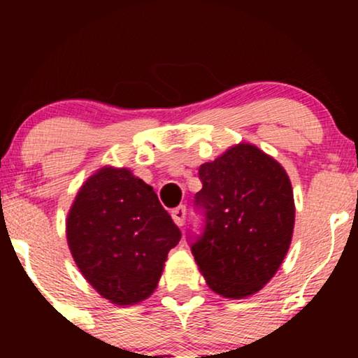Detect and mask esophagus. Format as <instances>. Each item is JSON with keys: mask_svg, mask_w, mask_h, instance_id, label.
<instances>
[{"mask_svg": "<svg viewBox=\"0 0 358 358\" xmlns=\"http://www.w3.org/2000/svg\"><path fill=\"white\" fill-rule=\"evenodd\" d=\"M185 217H187V207L185 205H180V207H176L171 210V219L178 227H182L185 224Z\"/></svg>", "mask_w": 358, "mask_h": 358, "instance_id": "1", "label": "esophagus"}]
</instances>
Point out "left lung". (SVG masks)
<instances>
[{
  "label": "left lung",
  "instance_id": "obj_1",
  "mask_svg": "<svg viewBox=\"0 0 358 358\" xmlns=\"http://www.w3.org/2000/svg\"><path fill=\"white\" fill-rule=\"evenodd\" d=\"M195 207L203 231L190 249L208 287L225 298L262 289L281 266L294 227L289 176L274 158L249 143L229 148L199 168Z\"/></svg>",
  "mask_w": 358,
  "mask_h": 358
}]
</instances>
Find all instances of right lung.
I'll use <instances>...</instances> for the list:
<instances>
[{
	"label": "right lung",
	"instance_id": "1",
	"mask_svg": "<svg viewBox=\"0 0 358 358\" xmlns=\"http://www.w3.org/2000/svg\"><path fill=\"white\" fill-rule=\"evenodd\" d=\"M182 232L150 185L127 168L104 166L80 187L67 242L89 285L110 303L136 305L158 286Z\"/></svg>",
	"mask_w": 358,
	"mask_h": 358
}]
</instances>
